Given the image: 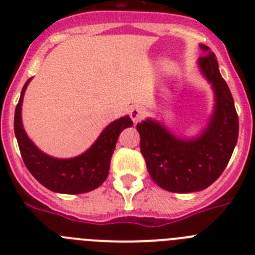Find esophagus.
<instances>
[{"instance_id":"esophagus-1","label":"esophagus","mask_w":255,"mask_h":255,"mask_svg":"<svg viewBox=\"0 0 255 255\" xmlns=\"http://www.w3.org/2000/svg\"><path fill=\"white\" fill-rule=\"evenodd\" d=\"M144 111L143 108L140 107H132L130 110V117H131V120L134 124H138L139 121L141 120V117H143Z\"/></svg>"}]
</instances>
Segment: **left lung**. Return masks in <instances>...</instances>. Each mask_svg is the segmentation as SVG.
Masks as SVG:
<instances>
[{"mask_svg":"<svg viewBox=\"0 0 255 255\" xmlns=\"http://www.w3.org/2000/svg\"><path fill=\"white\" fill-rule=\"evenodd\" d=\"M200 48L204 55L198 58V67L215 93V108L206 129L195 138H181L152 119L136 125L150 177L171 193L208 188L224 172L238 141L239 119L231 92L215 53L204 44Z\"/></svg>","mask_w":255,"mask_h":255,"instance_id":"obj_1","label":"left lung"}]
</instances>
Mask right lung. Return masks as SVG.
<instances>
[{
	"instance_id": "1",
	"label": "right lung",
	"mask_w": 255,
	"mask_h": 255,
	"mask_svg": "<svg viewBox=\"0 0 255 255\" xmlns=\"http://www.w3.org/2000/svg\"><path fill=\"white\" fill-rule=\"evenodd\" d=\"M22 87L21 96L15 110L13 129L22 161L29 172L43 186L61 194H83L94 190L107 179L112 153L119 135L124 129L132 126L129 116L117 119L106 126L93 145L83 154L74 158H55L46 154L28 138L21 121V106L24 93L30 83Z\"/></svg>"
}]
</instances>
